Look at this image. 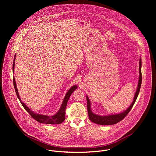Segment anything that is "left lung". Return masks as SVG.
Segmentation results:
<instances>
[{"label": "left lung", "mask_w": 156, "mask_h": 156, "mask_svg": "<svg viewBox=\"0 0 156 156\" xmlns=\"http://www.w3.org/2000/svg\"><path fill=\"white\" fill-rule=\"evenodd\" d=\"M139 80L138 83V86L136 89V91L135 93L134 98H133V101L131 104V105L129 106V107L125 110L123 112L121 113H118L115 114H108L105 115H98L96 114H94L93 112L91 110V101L89 99L88 96H86V100H87V112H88V116L90 118V120L96 124L101 125H114L117 123L118 122L122 120L126 115L129 113L131 109L132 108L133 105H134L138 96L140 93V87L142 83V75H141V58H140V62H139Z\"/></svg>", "instance_id": "1"}]
</instances>
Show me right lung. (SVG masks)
<instances>
[{
  "mask_svg": "<svg viewBox=\"0 0 156 156\" xmlns=\"http://www.w3.org/2000/svg\"><path fill=\"white\" fill-rule=\"evenodd\" d=\"M15 58H16V55L14 57V60H13V73H14V69H15ZM13 85H14L15 90L16 96H17L19 101H20L21 104H22V105H23V107L25 108V109L30 114V115L34 120L39 122V123H45V124H51V125L60 124L65 120V111L66 106V105H67L68 101H69L70 96L73 93V92L78 87V86L76 85H73V86H72V87H70V89L68 91V92L66 93V94H65V96L63 98V100L62 101V105H61L59 110H58V112L53 115L49 116V115H46L39 114H37V113L34 112V111L31 110L24 102H22L21 99H20V96H19V93H18V90H17L16 85V81H15L14 76L13 78Z\"/></svg>",
  "mask_w": 156,
  "mask_h": 156,
  "instance_id": "right-lung-1",
  "label": "right lung"
}]
</instances>
